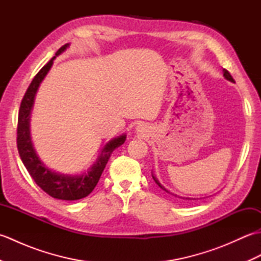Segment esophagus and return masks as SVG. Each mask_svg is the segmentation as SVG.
Instances as JSON below:
<instances>
[{"label":"esophagus","instance_id":"obj_1","mask_svg":"<svg viewBox=\"0 0 261 261\" xmlns=\"http://www.w3.org/2000/svg\"><path fill=\"white\" fill-rule=\"evenodd\" d=\"M147 131V129H146V125H143V124H139L137 126V132H139L140 135H145V132Z\"/></svg>","mask_w":261,"mask_h":261}]
</instances>
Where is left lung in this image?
<instances>
[{
	"label": "left lung",
	"instance_id": "left-lung-1",
	"mask_svg": "<svg viewBox=\"0 0 261 261\" xmlns=\"http://www.w3.org/2000/svg\"><path fill=\"white\" fill-rule=\"evenodd\" d=\"M223 76L225 77V79L226 80H228V81H230V82H234V80L233 79H232V76L230 75V73H229V71L228 70H226V69H223ZM152 178H153V180L154 181H156V184L160 187V188H162V190H164L165 192H167L168 194H171L169 191H167V190H166V188L162 185V184H160V182H159V180L156 178V176H154V175H152ZM171 195H174V194H171ZM175 196H177V195H175ZM179 197V196H178ZM179 198H184V199H192V198H188V197H179Z\"/></svg>",
	"mask_w": 261,
	"mask_h": 261
}]
</instances>
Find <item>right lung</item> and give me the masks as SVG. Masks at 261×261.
Returning <instances> with one entry per match:
<instances>
[{"instance_id":"1","label":"right lung","mask_w":261,"mask_h":261,"mask_svg":"<svg viewBox=\"0 0 261 261\" xmlns=\"http://www.w3.org/2000/svg\"><path fill=\"white\" fill-rule=\"evenodd\" d=\"M68 46V43H66L65 46L59 48L56 53V56L64 53ZM56 56L53 57L39 70V73L32 80L23 98H22L18 116L16 145H18V150L22 163L25 166L27 170L29 171L33 180L36 181V184L42 191H45L48 195H50L54 198L64 199V201H76V199L84 198L87 195H90L92 191L95 188L99 180V177H101L105 166H107L111 157V153L116 148L123 145L126 136L122 135L110 140L102 149L101 154L96 159L95 164L92 166L87 173L82 175H64L55 173L41 162L31 141L30 116L38 88L48 74L49 69L51 68Z\"/></svg>"}]
</instances>
